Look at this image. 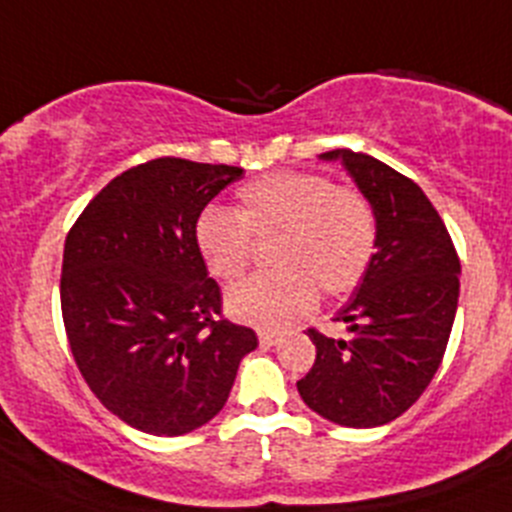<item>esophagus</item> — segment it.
I'll return each mask as SVG.
<instances>
[{
  "label": "esophagus",
  "mask_w": 512,
  "mask_h": 512,
  "mask_svg": "<svg viewBox=\"0 0 512 512\" xmlns=\"http://www.w3.org/2000/svg\"><path fill=\"white\" fill-rule=\"evenodd\" d=\"M257 337H260L262 347H272V345H277V342L282 340L277 332H270V330H260V332H257Z\"/></svg>",
  "instance_id": "1"
}]
</instances>
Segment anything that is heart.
<instances>
[{"label":"heart","instance_id":"heart-1","mask_svg":"<svg viewBox=\"0 0 512 512\" xmlns=\"http://www.w3.org/2000/svg\"><path fill=\"white\" fill-rule=\"evenodd\" d=\"M252 237H275L265 272L232 287L225 307L235 320L285 330L317 307V290L342 297L355 290L377 247L370 202L350 187L307 172H272L237 192V210L205 207L195 247L212 277L232 282L252 262Z\"/></svg>","mask_w":512,"mask_h":512}]
</instances>
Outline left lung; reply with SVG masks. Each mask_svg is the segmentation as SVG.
Instances as JSON below:
<instances>
[{
  "mask_svg": "<svg viewBox=\"0 0 512 512\" xmlns=\"http://www.w3.org/2000/svg\"><path fill=\"white\" fill-rule=\"evenodd\" d=\"M320 160L340 162L370 202L377 247L335 315L350 337L307 330L317 357L297 393L330 423L377 428L400 418L438 372L458 310L460 260L413 180L362 152L332 150Z\"/></svg>",
  "mask_w": 512,
  "mask_h": 512,
  "instance_id": "left-lung-1",
  "label": "left lung"
}]
</instances>
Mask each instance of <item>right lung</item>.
Segmentation results:
<instances>
[{
    "label": "right lung",
    "instance_id": "add662e5",
    "mask_svg": "<svg viewBox=\"0 0 512 512\" xmlns=\"http://www.w3.org/2000/svg\"><path fill=\"white\" fill-rule=\"evenodd\" d=\"M240 167L160 157L114 177L64 242L62 317L99 403L162 438L210 423L230 398L250 327L222 320L195 247L197 215Z\"/></svg>",
    "mask_w": 512,
    "mask_h": 512
}]
</instances>
